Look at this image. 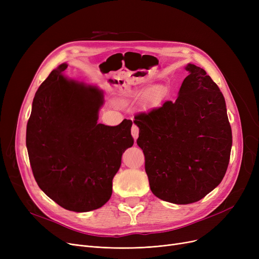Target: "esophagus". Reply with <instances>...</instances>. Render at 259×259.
<instances>
[{
    "mask_svg": "<svg viewBox=\"0 0 259 259\" xmlns=\"http://www.w3.org/2000/svg\"><path fill=\"white\" fill-rule=\"evenodd\" d=\"M139 133H140V128L138 127V125L133 124L132 128H131V134H132V137L135 141H137V139L139 138Z\"/></svg>",
    "mask_w": 259,
    "mask_h": 259,
    "instance_id": "obj_1",
    "label": "esophagus"
}]
</instances>
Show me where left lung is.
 Listing matches in <instances>:
<instances>
[{
  "mask_svg": "<svg viewBox=\"0 0 259 259\" xmlns=\"http://www.w3.org/2000/svg\"><path fill=\"white\" fill-rule=\"evenodd\" d=\"M186 69L190 74L175 102L137 113L133 120L152 193L176 205L198 201L221 184L232 147L219 86L200 67L188 64Z\"/></svg>",
  "mask_w": 259,
  "mask_h": 259,
  "instance_id": "left-lung-1",
  "label": "left lung"
}]
</instances>
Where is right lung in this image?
Segmentation results:
<instances>
[{
  "mask_svg": "<svg viewBox=\"0 0 259 259\" xmlns=\"http://www.w3.org/2000/svg\"><path fill=\"white\" fill-rule=\"evenodd\" d=\"M67 66L60 65L38 87L26 146L40 190L66 210L88 212L111 197L121 155L134 143L132 120L98 124L103 92L64 77Z\"/></svg>",
  "mask_w": 259,
  "mask_h": 259,
  "instance_id": "obj_1",
  "label": "right lung"
}]
</instances>
